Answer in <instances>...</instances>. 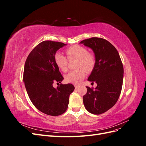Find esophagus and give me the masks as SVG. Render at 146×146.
<instances>
[{
    "instance_id": "1",
    "label": "esophagus",
    "mask_w": 146,
    "mask_h": 146,
    "mask_svg": "<svg viewBox=\"0 0 146 146\" xmlns=\"http://www.w3.org/2000/svg\"><path fill=\"white\" fill-rule=\"evenodd\" d=\"M74 86H75V88H76V89H77V88H78V85H74Z\"/></svg>"
}]
</instances>
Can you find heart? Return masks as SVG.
I'll return each instance as SVG.
<instances>
[{
  "label": "heart",
  "mask_w": 146,
  "mask_h": 146,
  "mask_svg": "<svg viewBox=\"0 0 146 146\" xmlns=\"http://www.w3.org/2000/svg\"><path fill=\"white\" fill-rule=\"evenodd\" d=\"M66 54L69 60L77 59L76 64L77 69L72 70L64 77L66 82L77 85L80 83L86 76V69L87 71H91L93 69L95 64L94 56L88 54L85 47L81 46L75 45L69 47L66 50ZM55 63L60 69L66 72L68 69V60L63 54L56 52L54 56Z\"/></svg>",
  "instance_id": "heart-1"
}]
</instances>
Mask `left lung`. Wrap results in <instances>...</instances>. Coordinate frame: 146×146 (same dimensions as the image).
<instances>
[{"label":"left lung","mask_w":146,"mask_h":146,"mask_svg":"<svg viewBox=\"0 0 146 146\" xmlns=\"http://www.w3.org/2000/svg\"><path fill=\"white\" fill-rule=\"evenodd\" d=\"M80 44L93 51L96 62L88 78L97 83L92 89L86 86L83 100L88 111L94 114L106 112L116 104L120 96L123 77V68L116 48L106 39L91 38Z\"/></svg>","instance_id":"obj_1"}]
</instances>
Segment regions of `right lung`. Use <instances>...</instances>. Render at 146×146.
I'll return each mask as SVG.
<instances>
[{"instance_id":"right-lung-1","label":"right lung","mask_w":146,"mask_h":146,"mask_svg":"<svg viewBox=\"0 0 146 146\" xmlns=\"http://www.w3.org/2000/svg\"><path fill=\"white\" fill-rule=\"evenodd\" d=\"M65 46L60 42L42 41L30 53L24 65L23 80L29 98L38 110L48 115L64 113L75 89L70 83L52 87L54 82L61 83L64 79L55 63L54 56Z\"/></svg>"}]
</instances>
